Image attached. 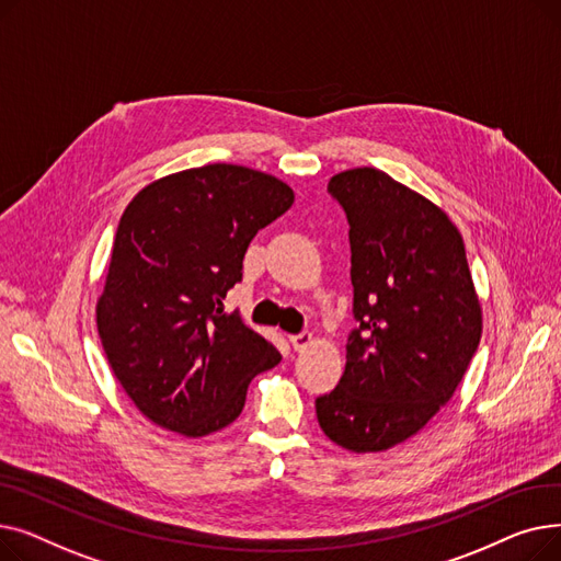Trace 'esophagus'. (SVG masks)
Here are the masks:
<instances>
[{"instance_id":"34e87169","label":"esophagus","mask_w":561,"mask_h":561,"mask_svg":"<svg viewBox=\"0 0 561 561\" xmlns=\"http://www.w3.org/2000/svg\"><path fill=\"white\" fill-rule=\"evenodd\" d=\"M288 341H290V345H293V350H307L311 343H313V336L309 334V332H300V334H293V336H288Z\"/></svg>"}]
</instances>
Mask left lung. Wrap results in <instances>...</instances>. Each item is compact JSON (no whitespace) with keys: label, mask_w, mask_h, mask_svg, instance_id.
I'll return each mask as SVG.
<instances>
[{"label":"left lung","mask_w":561,"mask_h":561,"mask_svg":"<svg viewBox=\"0 0 561 561\" xmlns=\"http://www.w3.org/2000/svg\"><path fill=\"white\" fill-rule=\"evenodd\" d=\"M350 222L355 330L320 430L350 453H385L419 434L461 381L482 339V305L461 231L425 195L377 168L334 174Z\"/></svg>","instance_id":"left-lung-1"}]
</instances>
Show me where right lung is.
Segmentation results:
<instances>
[{"mask_svg": "<svg viewBox=\"0 0 561 561\" xmlns=\"http://www.w3.org/2000/svg\"><path fill=\"white\" fill-rule=\"evenodd\" d=\"M293 199L273 174L209 163L127 204L95 313L113 375L152 423L188 438L218 432L239 419L252 377L279 364L222 300L256 231Z\"/></svg>", "mask_w": 561, "mask_h": 561, "instance_id": "add662e5", "label": "right lung"}]
</instances>
